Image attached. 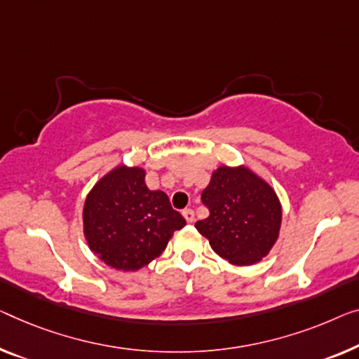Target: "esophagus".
Returning <instances> with one entry per match:
<instances>
[{
	"label": "esophagus",
	"instance_id": "34e87169",
	"mask_svg": "<svg viewBox=\"0 0 359 359\" xmlns=\"http://www.w3.org/2000/svg\"><path fill=\"white\" fill-rule=\"evenodd\" d=\"M182 214H184L185 221L189 222V224H191V222L195 221V212H194V210H184V211H182Z\"/></svg>",
	"mask_w": 359,
	"mask_h": 359
}]
</instances>
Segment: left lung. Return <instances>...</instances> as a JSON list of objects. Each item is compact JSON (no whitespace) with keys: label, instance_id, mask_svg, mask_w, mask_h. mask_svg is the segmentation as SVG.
<instances>
[{"label":"left lung","instance_id":"8db88e82","mask_svg":"<svg viewBox=\"0 0 359 359\" xmlns=\"http://www.w3.org/2000/svg\"><path fill=\"white\" fill-rule=\"evenodd\" d=\"M201 200L210 216L195 224L211 248L235 266H253L279 238L282 205L276 190L248 165H219Z\"/></svg>","mask_w":359,"mask_h":359}]
</instances>
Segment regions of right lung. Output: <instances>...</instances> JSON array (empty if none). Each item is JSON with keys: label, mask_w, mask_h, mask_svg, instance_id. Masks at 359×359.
I'll list each match as a JSON object with an SVG mask.
<instances>
[{"label": "right lung", "mask_w": 359, "mask_h": 359, "mask_svg": "<svg viewBox=\"0 0 359 359\" xmlns=\"http://www.w3.org/2000/svg\"><path fill=\"white\" fill-rule=\"evenodd\" d=\"M147 170L119 164L104 174L83 203V235L88 248L106 266L138 271L168 247L175 231L185 226L168 195L149 190Z\"/></svg>", "instance_id": "obj_1"}]
</instances>
